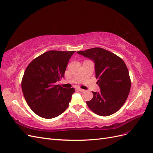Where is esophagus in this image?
<instances>
[{"label": "esophagus", "mask_w": 153, "mask_h": 153, "mask_svg": "<svg viewBox=\"0 0 153 153\" xmlns=\"http://www.w3.org/2000/svg\"><path fill=\"white\" fill-rule=\"evenodd\" d=\"M78 91H80V92H84L85 91V90L82 89H80V88H78Z\"/></svg>", "instance_id": "obj_1"}]
</instances>
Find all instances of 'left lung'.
Instances as JSON below:
<instances>
[{"label":"left lung","instance_id":"1","mask_svg":"<svg viewBox=\"0 0 153 153\" xmlns=\"http://www.w3.org/2000/svg\"><path fill=\"white\" fill-rule=\"evenodd\" d=\"M77 53L95 63L99 92H92L93 98L87 105L92 112L108 116L122 107L131 88V80L126 64L115 54L101 48H92Z\"/></svg>","mask_w":153,"mask_h":153}]
</instances>
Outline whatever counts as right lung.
I'll list each match as a JSON object with an SVG mask.
<instances>
[{
    "label": "right lung",
    "instance_id": "obj_1",
    "mask_svg": "<svg viewBox=\"0 0 153 153\" xmlns=\"http://www.w3.org/2000/svg\"><path fill=\"white\" fill-rule=\"evenodd\" d=\"M75 51L51 50L34 59L27 67L22 89L29 107L39 116L52 119L68 107L74 88L56 85L64 78L67 64Z\"/></svg>",
    "mask_w": 153,
    "mask_h": 153
}]
</instances>
